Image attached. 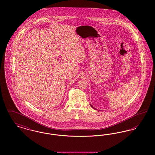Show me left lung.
Masks as SVG:
<instances>
[{
	"label": "left lung",
	"mask_w": 155,
	"mask_h": 155,
	"mask_svg": "<svg viewBox=\"0 0 155 155\" xmlns=\"http://www.w3.org/2000/svg\"><path fill=\"white\" fill-rule=\"evenodd\" d=\"M90 105H91V107H92L93 109H95V108H94V107H93V106H92L91 104H90Z\"/></svg>",
	"instance_id": "8db88e82"
}]
</instances>
